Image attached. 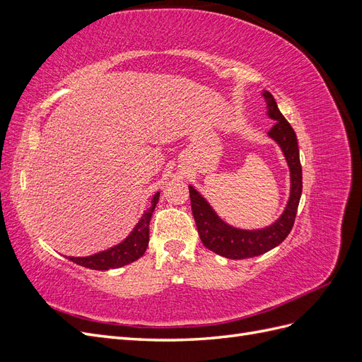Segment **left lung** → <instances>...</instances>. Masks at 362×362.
<instances>
[{"instance_id": "obj_1", "label": "left lung", "mask_w": 362, "mask_h": 362, "mask_svg": "<svg viewBox=\"0 0 362 362\" xmlns=\"http://www.w3.org/2000/svg\"><path fill=\"white\" fill-rule=\"evenodd\" d=\"M262 96L267 104V116L275 120L267 136L276 141L290 169V196L282 214L272 225L264 228H235L218 217L210 202L193 185H189L192 211L204 246L216 252L217 255L231 259L258 257L281 245L291 231L302 194V166L296 133L279 112L273 95L264 90Z\"/></svg>"}]
</instances>
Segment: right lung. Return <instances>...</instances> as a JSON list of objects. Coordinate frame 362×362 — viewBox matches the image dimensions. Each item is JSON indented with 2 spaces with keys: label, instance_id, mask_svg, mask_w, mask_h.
I'll use <instances>...</instances> for the list:
<instances>
[{
  "label": "right lung",
  "instance_id": "right-lung-1",
  "mask_svg": "<svg viewBox=\"0 0 362 362\" xmlns=\"http://www.w3.org/2000/svg\"><path fill=\"white\" fill-rule=\"evenodd\" d=\"M160 192H157L151 199V205L146 211H144L139 222L133 228V231L128 234L127 238L122 242L108 247L105 250L98 252V254L89 257H66L68 259L74 261L75 264L92 269V270H110L124 267L129 262H134L140 257H144L149 243V222L152 213H154L156 206L158 204Z\"/></svg>",
  "mask_w": 362,
  "mask_h": 362
}]
</instances>
